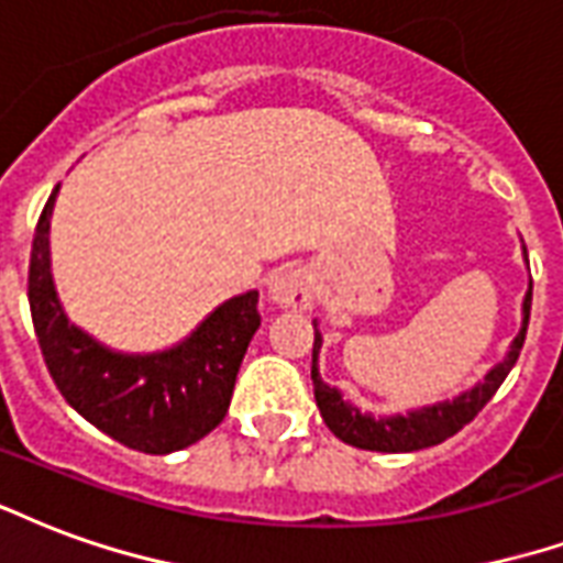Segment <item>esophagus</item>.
I'll list each match as a JSON object with an SVG mask.
<instances>
[{
    "label": "esophagus",
    "mask_w": 563,
    "mask_h": 563,
    "mask_svg": "<svg viewBox=\"0 0 563 563\" xmlns=\"http://www.w3.org/2000/svg\"><path fill=\"white\" fill-rule=\"evenodd\" d=\"M271 298L289 310H310L313 303V277L307 268H283L271 280Z\"/></svg>",
    "instance_id": "34e87169"
}]
</instances>
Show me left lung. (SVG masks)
<instances>
[{"label": "left lung", "mask_w": 563, "mask_h": 563, "mask_svg": "<svg viewBox=\"0 0 563 563\" xmlns=\"http://www.w3.org/2000/svg\"><path fill=\"white\" fill-rule=\"evenodd\" d=\"M528 316H531V289L526 295V322H522V331L510 345V352L504 357L501 364L489 369V376L483 378L481 385L472 387L468 394H462L453 402H439V406H430V409L411 411V415H397V418H373V415H361L355 406H349L340 397V390L331 385H324L319 378V369H316V355H319V345H322V336L316 331L313 343V390H316V406L322 411L328 430L334 432L336 439L352 444V448H361V451H382V453H409V451H423V448H432V444H441L444 439H451L456 432L472 423L481 409L495 397V390L501 387V382L507 378V373L514 369V364L519 361V352H522V343H526L528 331Z\"/></svg>", "instance_id": "8db88e82"}]
</instances>
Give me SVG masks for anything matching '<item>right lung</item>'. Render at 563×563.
Returning a JSON list of instances; mask_svg holds the SVG:
<instances>
[{"label": "right lung", "mask_w": 563, "mask_h": 563, "mask_svg": "<svg viewBox=\"0 0 563 563\" xmlns=\"http://www.w3.org/2000/svg\"><path fill=\"white\" fill-rule=\"evenodd\" d=\"M59 190V187H56ZM41 211L29 256V310L49 376L82 418L140 453H173L227 418L241 361L260 328V292L232 298L197 334L164 355L107 352L65 319L49 277V214Z\"/></svg>", "instance_id": "obj_1"}]
</instances>
